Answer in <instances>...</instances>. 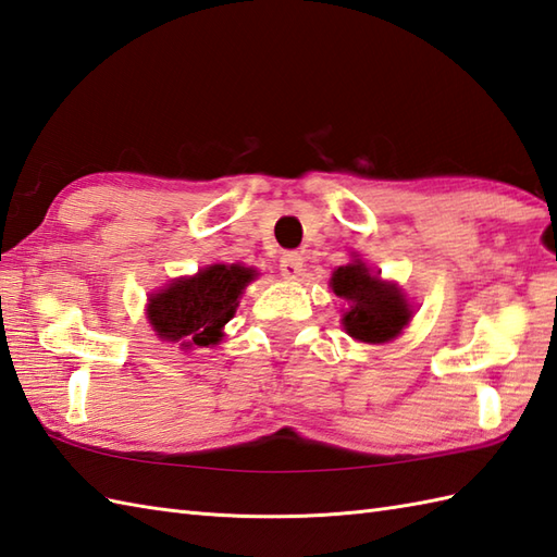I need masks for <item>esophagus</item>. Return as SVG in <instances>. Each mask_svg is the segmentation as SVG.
<instances>
[{
  "label": "esophagus",
  "mask_w": 557,
  "mask_h": 557,
  "mask_svg": "<svg viewBox=\"0 0 557 557\" xmlns=\"http://www.w3.org/2000/svg\"><path fill=\"white\" fill-rule=\"evenodd\" d=\"M302 271V257L298 252H286L281 257V274L286 278H298Z\"/></svg>",
  "instance_id": "1"
}]
</instances>
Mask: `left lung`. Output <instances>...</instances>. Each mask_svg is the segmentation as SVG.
<instances>
[{
	"mask_svg": "<svg viewBox=\"0 0 557 557\" xmlns=\"http://www.w3.org/2000/svg\"><path fill=\"white\" fill-rule=\"evenodd\" d=\"M331 288L350 302V310L343 312V326L355 341L388 343L410 324L412 305L403 290L372 274L357 255L350 264L333 271Z\"/></svg>",
	"mask_w": 557,
	"mask_h": 557,
	"instance_id": "left-lung-1",
	"label": "left lung"
}]
</instances>
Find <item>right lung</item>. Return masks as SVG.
I'll return each instance as SVG.
<instances>
[{"label":"right lung","instance_id":"obj_1","mask_svg":"<svg viewBox=\"0 0 557 557\" xmlns=\"http://www.w3.org/2000/svg\"><path fill=\"white\" fill-rule=\"evenodd\" d=\"M257 271L240 264H212L195 276H181L150 295L147 319L157 336L181 343L183 350L212 348L236 314L245 286Z\"/></svg>","mask_w":557,"mask_h":557}]
</instances>
